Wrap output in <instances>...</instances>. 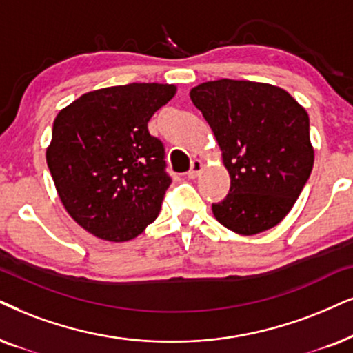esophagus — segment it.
I'll use <instances>...</instances> for the list:
<instances>
[{
	"mask_svg": "<svg viewBox=\"0 0 353 353\" xmlns=\"http://www.w3.org/2000/svg\"><path fill=\"white\" fill-rule=\"evenodd\" d=\"M202 169H203V163L200 161V159H194V161L190 163V169L189 172H187V177H189V179H195Z\"/></svg>",
	"mask_w": 353,
	"mask_h": 353,
	"instance_id": "obj_1",
	"label": "esophagus"
}]
</instances>
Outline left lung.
<instances>
[{
    "mask_svg": "<svg viewBox=\"0 0 353 353\" xmlns=\"http://www.w3.org/2000/svg\"><path fill=\"white\" fill-rule=\"evenodd\" d=\"M225 168L230 194L213 203L225 228L252 236L279 225L300 197L314 163L310 117L274 84L216 79L190 89Z\"/></svg>",
    "mask_w": 353,
    "mask_h": 353,
    "instance_id": "1",
    "label": "left lung"
}]
</instances>
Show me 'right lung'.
I'll return each instance as SVG.
<instances>
[{
	"instance_id": "right-lung-1",
	"label": "right lung",
	"mask_w": 353,
	"mask_h": 353,
	"mask_svg": "<svg viewBox=\"0 0 353 353\" xmlns=\"http://www.w3.org/2000/svg\"><path fill=\"white\" fill-rule=\"evenodd\" d=\"M176 91L158 83L102 88L55 117L48 169L68 215L96 238L125 243L158 218L171 177L148 122Z\"/></svg>"
}]
</instances>
